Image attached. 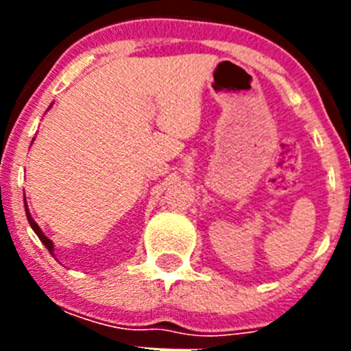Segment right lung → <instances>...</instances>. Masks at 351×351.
Masks as SVG:
<instances>
[{
  "label": "right lung",
  "mask_w": 351,
  "mask_h": 351,
  "mask_svg": "<svg viewBox=\"0 0 351 351\" xmlns=\"http://www.w3.org/2000/svg\"><path fill=\"white\" fill-rule=\"evenodd\" d=\"M24 200H26V198H24ZM24 204H26V202H24ZM26 207H27V206H26ZM26 216H27V221H29L31 228H33V230H35V234L38 235V239H40V241H42V243H43V246L47 247L49 253H51V255H52V251H54V244H52V241H51V239H49V237H45V235H43V232L40 230V226L36 225L35 219L31 218V214H29V210H27V209H26Z\"/></svg>",
  "instance_id": "1"
}]
</instances>
